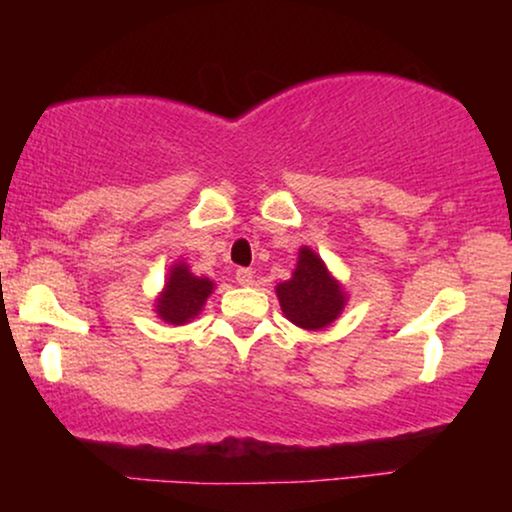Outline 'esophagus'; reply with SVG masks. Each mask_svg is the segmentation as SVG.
Returning <instances> with one entry per match:
<instances>
[{"label":"esophagus","instance_id":"obj_1","mask_svg":"<svg viewBox=\"0 0 512 512\" xmlns=\"http://www.w3.org/2000/svg\"><path fill=\"white\" fill-rule=\"evenodd\" d=\"M235 279L240 286H249V284H254V272H251L249 268H240L235 272Z\"/></svg>","mask_w":512,"mask_h":512}]
</instances>
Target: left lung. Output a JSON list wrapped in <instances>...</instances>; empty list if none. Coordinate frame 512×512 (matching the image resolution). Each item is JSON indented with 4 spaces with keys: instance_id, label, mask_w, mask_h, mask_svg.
<instances>
[{
    "instance_id": "left-lung-1",
    "label": "left lung",
    "mask_w": 512,
    "mask_h": 512,
    "mask_svg": "<svg viewBox=\"0 0 512 512\" xmlns=\"http://www.w3.org/2000/svg\"><path fill=\"white\" fill-rule=\"evenodd\" d=\"M275 293L284 317L305 331L331 326L347 305L345 286L312 247L298 249L296 270L291 279L275 286Z\"/></svg>"
}]
</instances>
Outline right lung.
<instances>
[{"label": "right lung", "instance_id": "right-lung-1", "mask_svg": "<svg viewBox=\"0 0 512 512\" xmlns=\"http://www.w3.org/2000/svg\"><path fill=\"white\" fill-rule=\"evenodd\" d=\"M212 291V279L193 275L188 263L179 258V261L170 265V270H167L163 291L156 296L153 312H156L158 319H163L165 324L184 326L188 321L198 317L202 307L207 303V298L212 296Z\"/></svg>", "mask_w": 512, "mask_h": 512}]
</instances>
